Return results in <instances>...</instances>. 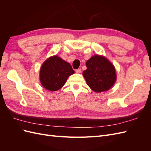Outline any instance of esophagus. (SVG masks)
I'll return each mask as SVG.
<instances>
[{
	"mask_svg": "<svg viewBox=\"0 0 151 151\" xmlns=\"http://www.w3.org/2000/svg\"><path fill=\"white\" fill-rule=\"evenodd\" d=\"M76 72L77 73V74H80V73L81 72V68H78V69H76Z\"/></svg>",
	"mask_w": 151,
	"mask_h": 151,
	"instance_id": "34e87169",
	"label": "esophagus"
}]
</instances>
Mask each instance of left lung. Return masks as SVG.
Listing matches in <instances>:
<instances>
[{
    "mask_svg": "<svg viewBox=\"0 0 151 151\" xmlns=\"http://www.w3.org/2000/svg\"><path fill=\"white\" fill-rule=\"evenodd\" d=\"M86 65L87 69L83 75L87 84L94 92L107 91L115 83V68L105 57L95 55L87 60Z\"/></svg>",
    "mask_w": 151,
    "mask_h": 151,
    "instance_id": "left-lung-1",
    "label": "left lung"
}]
</instances>
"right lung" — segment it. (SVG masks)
<instances>
[{"label":"right lung","mask_w":151,"mask_h":151,"mask_svg":"<svg viewBox=\"0 0 151 151\" xmlns=\"http://www.w3.org/2000/svg\"><path fill=\"white\" fill-rule=\"evenodd\" d=\"M74 72L69 63L54 55L43 63L40 70V80L44 88L55 91L62 88L68 77Z\"/></svg>","instance_id":"add662e5"}]
</instances>
